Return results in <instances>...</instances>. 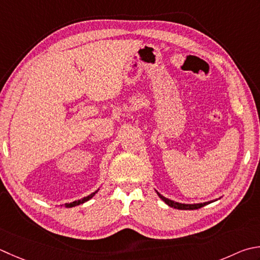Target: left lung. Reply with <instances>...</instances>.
I'll return each instance as SVG.
<instances>
[{
	"mask_svg": "<svg viewBox=\"0 0 260 260\" xmlns=\"http://www.w3.org/2000/svg\"><path fill=\"white\" fill-rule=\"evenodd\" d=\"M157 195H159V197L166 203V204H168L170 207L177 208V210H198V208H201L211 203V202H206V203H201V204H181V203H177V202L168 200V198L164 197L161 194H159V192H157Z\"/></svg>",
	"mask_w": 260,
	"mask_h": 260,
	"instance_id": "obj_1",
	"label": "left lung"
}]
</instances>
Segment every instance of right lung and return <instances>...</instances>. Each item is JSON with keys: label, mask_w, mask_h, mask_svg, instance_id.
<instances>
[{"label": "right lung", "mask_w": 260, "mask_h": 260, "mask_svg": "<svg viewBox=\"0 0 260 260\" xmlns=\"http://www.w3.org/2000/svg\"><path fill=\"white\" fill-rule=\"evenodd\" d=\"M96 191H94L93 194H91V195H89V196H86V197H84V198H82V200H79V201H75V202H72V203H66V204L64 205L65 207H74V206H76V205H80V204H83V203H85L86 201H89L90 198H92L93 196H94V194H95Z\"/></svg>", "instance_id": "right-lung-1"}]
</instances>
